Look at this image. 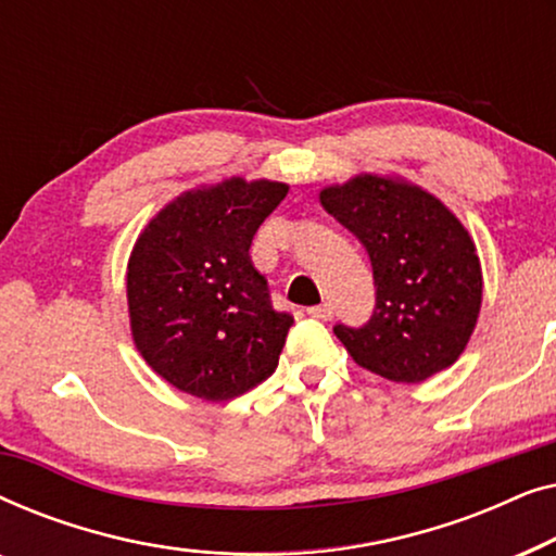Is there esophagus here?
Instances as JSON below:
<instances>
[{
  "instance_id": "obj_1",
  "label": "esophagus",
  "mask_w": 556,
  "mask_h": 556,
  "mask_svg": "<svg viewBox=\"0 0 556 556\" xmlns=\"http://www.w3.org/2000/svg\"><path fill=\"white\" fill-rule=\"evenodd\" d=\"M308 316L321 318V321H329V318L333 316L331 303H321V306H311V308H308Z\"/></svg>"
}]
</instances>
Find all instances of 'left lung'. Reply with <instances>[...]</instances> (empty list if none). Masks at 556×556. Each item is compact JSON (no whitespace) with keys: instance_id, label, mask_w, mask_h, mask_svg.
I'll return each mask as SVG.
<instances>
[{"instance_id":"8db88e82","label":"left lung","mask_w":556,"mask_h":556,"mask_svg":"<svg viewBox=\"0 0 556 556\" xmlns=\"http://www.w3.org/2000/svg\"><path fill=\"white\" fill-rule=\"evenodd\" d=\"M318 200L362 240L375 273L369 321L333 326L352 359L405 384L458 362L483 301L481 261L460 219L435 194L382 174L324 187Z\"/></svg>"}]
</instances>
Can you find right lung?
<instances>
[{
    "label": "right lung",
    "instance_id": "right-lung-1",
    "mask_svg": "<svg viewBox=\"0 0 556 556\" xmlns=\"http://www.w3.org/2000/svg\"><path fill=\"white\" fill-rule=\"evenodd\" d=\"M286 194L283 181L230 177L179 194L141 230L126 270L131 337L177 390L225 402L276 371L293 316L270 306L250 242Z\"/></svg>",
    "mask_w": 556,
    "mask_h": 556
}]
</instances>
